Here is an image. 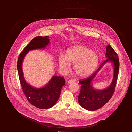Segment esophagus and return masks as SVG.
<instances>
[{
    "instance_id": "obj_1",
    "label": "esophagus",
    "mask_w": 132,
    "mask_h": 132,
    "mask_svg": "<svg viewBox=\"0 0 132 132\" xmlns=\"http://www.w3.org/2000/svg\"><path fill=\"white\" fill-rule=\"evenodd\" d=\"M75 82V80H74V79H72V80H70L69 81H68V83L69 84H70L71 83H74Z\"/></svg>"
}]
</instances>
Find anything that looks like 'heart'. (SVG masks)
<instances>
[{"mask_svg": "<svg viewBox=\"0 0 132 132\" xmlns=\"http://www.w3.org/2000/svg\"><path fill=\"white\" fill-rule=\"evenodd\" d=\"M98 62L97 55L90 49L81 46L70 48L66 52L65 57L61 55L58 58L59 65L62 71L68 72L70 69V64H74V71L80 78L92 74Z\"/></svg>", "mask_w": 132, "mask_h": 132, "instance_id": "heart-1", "label": "heart"}]
</instances>
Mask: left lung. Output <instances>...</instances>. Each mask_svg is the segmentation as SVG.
<instances>
[{
	"label": "left lung",
	"mask_w": 132,
	"mask_h": 132,
	"mask_svg": "<svg viewBox=\"0 0 132 132\" xmlns=\"http://www.w3.org/2000/svg\"><path fill=\"white\" fill-rule=\"evenodd\" d=\"M106 60L101 64L94 74L79 82L81 85L80 93L78 97V102L80 106L86 110L95 111L101 108L110 100L115 91L118 75L119 61L117 53L110 45L106 47ZM108 62H110L113 64L114 72L113 81L107 88L101 90H96L93 87L92 82L101 68Z\"/></svg>",
	"instance_id": "8db88e82"
}]
</instances>
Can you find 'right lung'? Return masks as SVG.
I'll return each instance as SVG.
<instances>
[{
    "label": "right lung",
    "instance_id": "right-lung-1",
    "mask_svg": "<svg viewBox=\"0 0 132 132\" xmlns=\"http://www.w3.org/2000/svg\"><path fill=\"white\" fill-rule=\"evenodd\" d=\"M49 37L38 36L33 38L19 55L17 70L22 89L29 102L39 109H46L53 107L58 101L62 87L65 80L63 77L53 76L49 82L43 87L36 88L28 84L25 80L22 70V63L29 51L44 49L49 44Z\"/></svg>",
    "mask_w": 132,
    "mask_h": 132
}]
</instances>
